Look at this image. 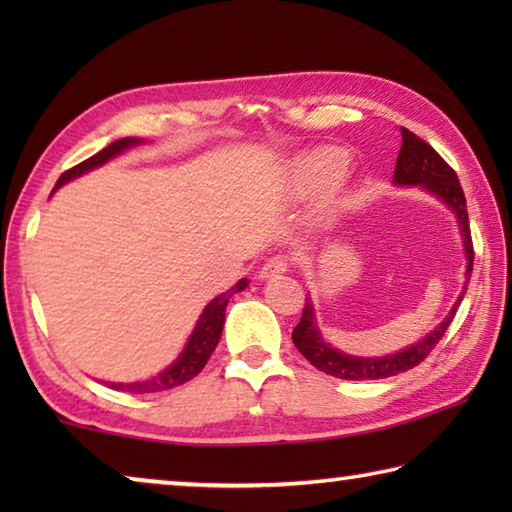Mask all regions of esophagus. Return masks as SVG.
<instances>
[{"label": "esophagus", "mask_w": 512, "mask_h": 512, "mask_svg": "<svg viewBox=\"0 0 512 512\" xmlns=\"http://www.w3.org/2000/svg\"><path fill=\"white\" fill-rule=\"evenodd\" d=\"M289 268V259L284 255H273L271 259H266L262 271H259V275L262 277H273V275H280Z\"/></svg>", "instance_id": "esophagus-1"}]
</instances>
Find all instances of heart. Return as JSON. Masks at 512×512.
Wrapping results in <instances>:
<instances>
[{
	"label": "heart",
	"mask_w": 512,
	"mask_h": 512,
	"mask_svg": "<svg viewBox=\"0 0 512 512\" xmlns=\"http://www.w3.org/2000/svg\"><path fill=\"white\" fill-rule=\"evenodd\" d=\"M345 167V153L339 149H320L311 153L309 158L300 162L298 167V187L300 192H314L318 187H325L334 178L341 176Z\"/></svg>",
	"instance_id": "heart-1"
}]
</instances>
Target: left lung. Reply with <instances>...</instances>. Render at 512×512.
<instances>
[{
  "label": "left lung",
  "mask_w": 512,
  "mask_h": 512,
  "mask_svg": "<svg viewBox=\"0 0 512 512\" xmlns=\"http://www.w3.org/2000/svg\"><path fill=\"white\" fill-rule=\"evenodd\" d=\"M395 183L397 185H422L427 187L429 192L443 198V201L452 207L458 216V223H461V232L465 237V253H467V273H472L474 264V246L470 237V219H467V203L463 187L458 183L456 171L449 167V164L440 158L431 144L420 140L418 135L411 133L409 128H402V149L397 155L395 164ZM465 296V289H463ZM463 296L458 298L456 305L449 311V316L440 323L429 336H424L420 343L411 345L402 352H395L391 357H379V359H359V357H348L339 350L329 348L323 341V336L314 325V309H311V302H305V309H302L300 323L293 329V345L300 350L302 357H305L311 366L318 370L327 372V375L339 377V379H386L393 377L397 372L411 370L429 357V352L436 348L438 341L443 339L445 332L452 325L456 316V309L461 305Z\"/></svg>",
  "instance_id": "left-lung-1"
}]
</instances>
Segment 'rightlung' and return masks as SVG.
Instances as JSON below:
<instances>
[{
    "mask_svg": "<svg viewBox=\"0 0 512 512\" xmlns=\"http://www.w3.org/2000/svg\"><path fill=\"white\" fill-rule=\"evenodd\" d=\"M137 142L140 140H133V137H121V140H115L112 144H108L106 149L94 153L92 158L83 160L81 164H76V167L63 171V176L56 180V187H60L63 183H67V180H72L76 176H81L83 171L99 167V164H103L110 158H115L117 153H121L124 149H128V146H133ZM246 284H248L246 280H241L237 287L225 291L223 296L214 298L210 305L205 307L201 318H198L192 336H189L185 352L180 354L178 361L173 363V366H169L167 370L160 372L158 377H153L149 381H140V384H110V388H115V391H121V393H158V391H169V388L183 386L185 381L194 379L198 372L205 368L207 359L212 357L216 343H219V339H221V329H223V320H225V305H228V300L235 296V293L244 291Z\"/></svg>",
    "mask_w": 512,
    "mask_h": 512,
    "instance_id": "obj_1",
    "label": "right lung"
}]
</instances>
